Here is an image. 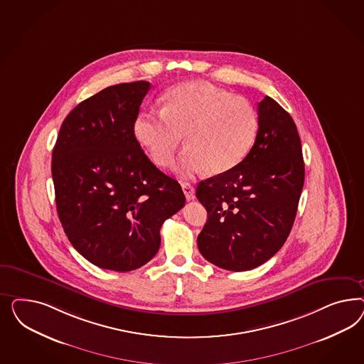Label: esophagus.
I'll list each match as a JSON object with an SVG mask.
<instances>
[{"mask_svg":"<svg viewBox=\"0 0 364 364\" xmlns=\"http://www.w3.org/2000/svg\"><path fill=\"white\" fill-rule=\"evenodd\" d=\"M181 188H183V192H184L187 200H193L195 198V189L189 183H181Z\"/></svg>","mask_w":364,"mask_h":364,"instance_id":"esophagus-1","label":"esophagus"}]
</instances>
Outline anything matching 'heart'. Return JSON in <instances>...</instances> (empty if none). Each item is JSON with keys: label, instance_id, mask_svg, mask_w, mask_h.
<instances>
[{"label": "heart", "instance_id": "b5f03b06", "mask_svg": "<svg viewBox=\"0 0 364 364\" xmlns=\"http://www.w3.org/2000/svg\"><path fill=\"white\" fill-rule=\"evenodd\" d=\"M257 132L259 113L248 100L204 81L168 89L161 112L141 110L133 120V136L156 166L172 164L184 137L187 149L176 166L181 176L231 171L250 154Z\"/></svg>", "mask_w": 364, "mask_h": 364}]
</instances>
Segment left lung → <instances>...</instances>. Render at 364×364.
<instances>
[{
	"instance_id": "left-lung-1",
	"label": "left lung",
	"mask_w": 364,
	"mask_h": 364,
	"mask_svg": "<svg viewBox=\"0 0 364 364\" xmlns=\"http://www.w3.org/2000/svg\"><path fill=\"white\" fill-rule=\"evenodd\" d=\"M259 132L237 166L198 183L196 198L208 219L198 236L200 254L228 271H248L283 247L304 184L296 125L275 100L257 104Z\"/></svg>"
}]
</instances>
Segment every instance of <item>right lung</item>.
Here are the masks:
<instances>
[{
    "label": "right lung",
    "mask_w": 364,
    "mask_h": 364,
    "mask_svg": "<svg viewBox=\"0 0 364 364\" xmlns=\"http://www.w3.org/2000/svg\"><path fill=\"white\" fill-rule=\"evenodd\" d=\"M148 81L102 89L63 122L52 154L60 221L92 264L128 272L160 248L163 223L186 204L183 189L144 154L133 120Z\"/></svg>",
    "instance_id": "obj_1"
}]
</instances>
